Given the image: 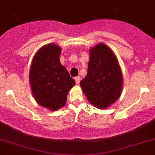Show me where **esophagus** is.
Listing matches in <instances>:
<instances>
[{
	"instance_id": "34e87169",
	"label": "esophagus",
	"mask_w": 155,
	"mask_h": 155,
	"mask_svg": "<svg viewBox=\"0 0 155 155\" xmlns=\"http://www.w3.org/2000/svg\"><path fill=\"white\" fill-rule=\"evenodd\" d=\"M75 81H76L77 84H79L80 83V77H75Z\"/></svg>"
}]
</instances>
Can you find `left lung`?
Returning <instances> with one entry per match:
<instances>
[{
    "label": "left lung",
    "instance_id": "8db88e82",
    "mask_svg": "<svg viewBox=\"0 0 155 155\" xmlns=\"http://www.w3.org/2000/svg\"><path fill=\"white\" fill-rule=\"evenodd\" d=\"M87 75L80 85L87 99L98 108H105L120 97L123 77L114 53L99 43L90 50Z\"/></svg>",
    "mask_w": 155,
    "mask_h": 155
}]
</instances>
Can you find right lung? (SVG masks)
Instances as JSON below:
<instances>
[{
  "instance_id": "right-lung-1",
  "label": "right lung",
  "mask_w": 155,
  "mask_h": 155,
  "mask_svg": "<svg viewBox=\"0 0 155 155\" xmlns=\"http://www.w3.org/2000/svg\"><path fill=\"white\" fill-rule=\"evenodd\" d=\"M61 48L51 43L36 52L31 65V87L39 105L55 111L66 104L70 89L75 81L59 61Z\"/></svg>"
}]
</instances>
